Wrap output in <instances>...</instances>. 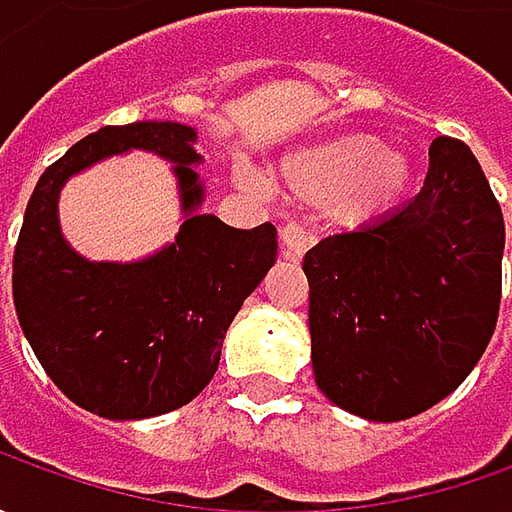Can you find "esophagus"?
Here are the masks:
<instances>
[{"label":"esophagus","instance_id":"34e87169","mask_svg":"<svg viewBox=\"0 0 512 512\" xmlns=\"http://www.w3.org/2000/svg\"><path fill=\"white\" fill-rule=\"evenodd\" d=\"M279 239H282V256H285V259H293V262H299V259L305 256L307 247H310V236H307L299 225H293V222L282 225Z\"/></svg>","mask_w":512,"mask_h":512}]
</instances>
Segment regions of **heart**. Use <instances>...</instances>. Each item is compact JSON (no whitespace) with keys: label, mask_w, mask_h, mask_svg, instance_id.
<instances>
[{"label":"heart","mask_w":512,"mask_h":512,"mask_svg":"<svg viewBox=\"0 0 512 512\" xmlns=\"http://www.w3.org/2000/svg\"><path fill=\"white\" fill-rule=\"evenodd\" d=\"M410 182L402 153L382 150L373 136H342L287 153L279 165V187L313 207H330L344 225L364 222L390 207Z\"/></svg>","instance_id":"obj_1"}]
</instances>
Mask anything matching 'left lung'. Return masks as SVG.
I'll list each match as a JSON object with an SVG mask.
<instances>
[{
  "instance_id": "left-lung-1",
  "label": "left lung",
  "mask_w": 512,
  "mask_h": 512,
  "mask_svg": "<svg viewBox=\"0 0 512 512\" xmlns=\"http://www.w3.org/2000/svg\"><path fill=\"white\" fill-rule=\"evenodd\" d=\"M502 253V207L482 165L464 142L439 136L407 205L305 253L319 390L370 422L442 402L496 330Z\"/></svg>"
}]
</instances>
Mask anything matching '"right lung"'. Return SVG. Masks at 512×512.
Wrapping results in <instances>:
<instances>
[{
  "instance_id": "1",
  "label": "right lung",
  "mask_w": 512,
  "mask_h": 512,
  "mask_svg": "<svg viewBox=\"0 0 512 512\" xmlns=\"http://www.w3.org/2000/svg\"><path fill=\"white\" fill-rule=\"evenodd\" d=\"M193 128L108 125L56 159L33 187L13 250V305L39 364L70 402L102 419H148L193 402L213 379L233 316L276 262V227L250 230L193 213L199 176L187 165ZM177 165L188 219L177 242L145 263H88L61 239L64 179L119 149Z\"/></svg>"
}]
</instances>
